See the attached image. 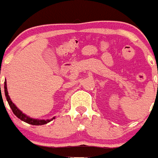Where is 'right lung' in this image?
Returning a JSON list of instances; mask_svg holds the SVG:
<instances>
[{"instance_id":"1","label":"right lung","mask_w":158,"mask_h":158,"mask_svg":"<svg viewBox=\"0 0 158 158\" xmlns=\"http://www.w3.org/2000/svg\"><path fill=\"white\" fill-rule=\"evenodd\" d=\"M5 93L7 101H8V104L10 106L12 112H13L14 115H16V117H18L20 120L27 123L31 124V125H37V126H40V125H44V124L51 122V121L53 120L54 118H55V117H54V118H51V119H47V120H45V119H35V118H30L29 116H27V115H26L25 114H23L19 108H17V107H16V106L12 103V100H11L10 97L8 96V90H7L6 81H5Z\"/></svg>"}]
</instances>
